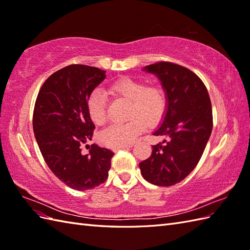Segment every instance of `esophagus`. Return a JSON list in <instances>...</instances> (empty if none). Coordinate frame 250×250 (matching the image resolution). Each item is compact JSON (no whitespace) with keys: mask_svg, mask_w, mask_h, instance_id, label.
I'll return each mask as SVG.
<instances>
[{"mask_svg":"<svg viewBox=\"0 0 250 250\" xmlns=\"http://www.w3.org/2000/svg\"><path fill=\"white\" fill-rule=\"evenodd\" d=\"M132 146L131 145H127V146H121V147H116V148H114L113 150L114 151H118V150H121V149H129V148H131Z\"/></svg>","mask_w":250,"mask_h":250,"instance_id":"obj_1","label":"esophagus"}]
</instances>
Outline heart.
Instances as JSON below:
<instances>
[{
    "mask_svg": "<svg viewBox=\"0 0 250 250\" xmlns=\"http://www.w3.org/2000/svg\"><path fill=\"white\" fill-rule=\"evenodd\" d=\"M112 91L132 102L129 123L115 124L103 130L100 141L107 147L127 146L149 126L163 119L167 108L165 90L159 85H146L144 81L121 78L112 84ZM87 112L92 123L102 125L106 123V99L100 89L90 92L87 99Z\"/></svg>",
    "mask_w": 250,
    "mask_h": 250,
    "instance_id": "obj_1",
    "label": "heart"
}]
</instances>
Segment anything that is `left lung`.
Instances as JSON below:
<instances>
[{
	"instance_id": "1",
	"label": "left lung",
	"mask_w": 250,
	"mask_h": 250,
	"mask_svg": "<svg viewBox=\"0 0 250 250\" xmlns=\"http://www.w3.org/2000/svg\"><path fill=\"white\" fill-rule=\"evenodd\" d=\"M144 70L154 73L166 92L163 124L153 133L166 139L152 146L139 168L148 182L171 187L193 171L205 151L213 127L210 96L198 75L178 63L158 62Z\"/></svg>"
}]
</instances>
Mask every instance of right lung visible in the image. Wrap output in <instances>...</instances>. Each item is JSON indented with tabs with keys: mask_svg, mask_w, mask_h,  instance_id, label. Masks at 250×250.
I'll return each mask as SVG.
<instances>
[{
	"mask_svg": "<svg viewBox=\"0 0 250 250\" xmlns=\"http://www.w3.org/2000/svg\"><path fill=\"white\" fill-rule=\"evenodd\" d=\"M105 79V71L86 65H69L51 74L35 102L33 129L46 165L67 187L77 190L105 182L113 151L90 145L95 125L87 112L90 92ZM87 146V145H86Z\"/></svg>",
	"mask_w": 250,
	"mask_h": 250,
	"instance_id": "add662e5",
	"label": "right lung"
}]
</instances>
